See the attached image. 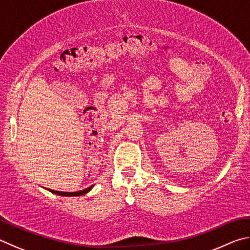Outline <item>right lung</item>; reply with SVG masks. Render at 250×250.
Instances as JSON below:
<instances>
[{
	"instance_id": "1",
	"label": "right lung",
	"mask_w": 250,
	"mask_h": 250,
	"mask_svg": "<svg viewBox=\"0 0 250 250\" xmlns=\"http://www.w3.org/2000/svg\"><path fill=\"white\" fill-rule=\"evenodd\" d=\"M92 187H93V186H91L89 188H86V189H84V190H81V191H78V192H61V191H55V190H50V189H48V190L52 192V193L58 194V195H62V196H78V195H84L85 193H87V192H89L92 189Z\"/></svg>"
}]
</instances>
